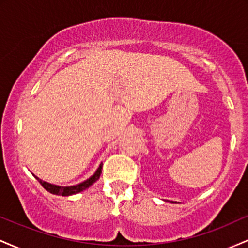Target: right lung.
<instances>
[{"mask_svg":"<svg viewBox=\"0 0 248 248\" xmlns=\"http://www.w3.org/2000/svg\"><path fill=\"white\" fill-rule=\"evenodd\" d=\"M101 169H102V164L99 166L98 170H96L95 173L92 176V177H90L85 182H82V183L77 184V186H55V184H50V183H47V182L42 181V179L38 177H36V178L38 179V182L42 184V186L44 187L45 190H47L49 192L53 193V195L71 196V195H75V193L84 191V190H86L87 187H90L91 186H92L94 182L98 181L99 177H100V175H101Z\"/></svg>","mask_w":248,"mask_h":248,"instance_id":"1","label":"right lung"}]
</instances>
